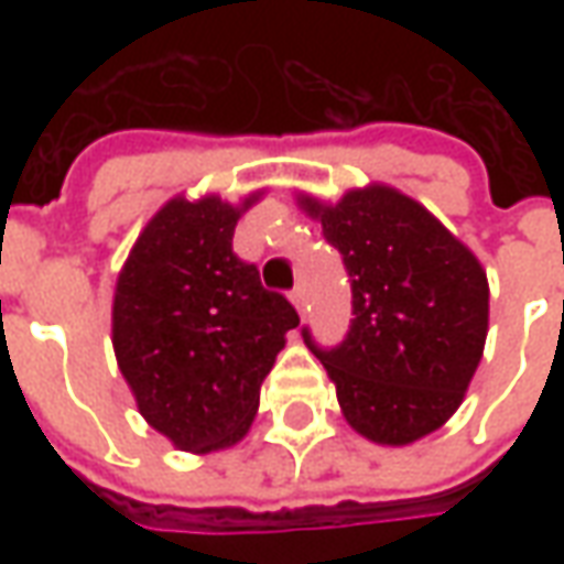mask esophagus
Listing matches in <instances>:
<instances>
[{
	"label": "esophagus",
	"instance_id": "obj_1",
	"mask_svg": "<svg viewBox=\"0 0 564 564\" xmlns=\"http://www.w3.org/2000/svg\"><path fill=\"white\" fill-rule=\"evenodd\" d=\"M290 302H293L299 314L305 311V286H302V283H295L293 290H290Z\"/></svg>",
	"mask_w": 564,
	"mask_h": 564
}]
</instances>
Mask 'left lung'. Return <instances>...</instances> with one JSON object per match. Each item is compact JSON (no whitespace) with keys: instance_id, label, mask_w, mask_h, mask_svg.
Instances as JSON below:
<instances>
[{"instance_id":"left-lung-1","label":"left lung","mask_w":564,"mask_h":564,"mask_svg":"<svg viewBox=\"0 0 564 564\" xmlns=\"http://www.w3.org/2000/svg\"><path fill=\"white\" fill-rule=\"evenodd\" d=\"M323 223L354 293L350 329L335 347L302 329L335 380L359 435L411 444L459 408L484 356L489 286L480 262L414 198L390 186L354 189L338 205L302 198Z\"/></svg>"}]
</instances>
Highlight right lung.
Wrapping results in <instances>:
<instances>
[{
	"mask_svg": "<svg viewBox=\"0 0 564 564\" xmlns=\"http://www.w3.org/2000/svg\"><path fill=\"white\" fill-rule=\"evenodd\" d=\"M238 217L217 196L172 198L117 281V366L141 416L189 453L245 437L283 335L299 326L286 295L232 250Z\"/></svg>",
	"mask_w": 564,
	"mask_h": 564,
	"instance_id": "right-lung-1",
	"label": "right lung"
}]
</instances>
